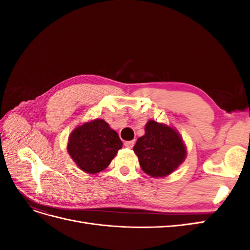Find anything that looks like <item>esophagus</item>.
I'll list each match as a JSON object with an SVG mask.
<instances>
[{
  "instance_id": "esophagus-1",
  "label": "esophagus",
  "mask_w": 250,
  "mask_h": 250,
  "mask_svg": "<svg viewBox=\"0 0 250 250\" xmlns=\"http://www.w3.org/2000/svg\"><path fill=\"white\" fill-rule=\"evenodd\" d=\"M124 145H125V147L131 149L134 146V141H127L124 143Z\"/></svg>"
}]
</instances>
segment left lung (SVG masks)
<instances>
[{
  "mask_svg": "<svg viewBox=\"0 0 250 250\" xmlns=\"http://www.w3.org/2000/svg\"><path fill=\"white\" fill-rule=\"evenodd\" d=\"M143 171L153 177L169 175L186 157V147L178 132L173 128L149 121L145 134L133 147Z\"/></svg>",
  "mask_w": 250,
  "mask_h": 250,
  "instance_id": "left-lung-1",
  "label": "left lung"
}]
</instances>
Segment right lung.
<instances>
[{"label": "right lung", "mask_w": 250, "mask_h": 250, "mask_svg": "<svg viewBox=\"0 0 250 250\" xmlns=\"http://www.w3.org/2000/svg\"><path fill=\"white\" fill-rule=\"evenodd\" d=\"M122 146L118 133L104 120L97 119L71 133L67 151L82 171L95 174L107 167Z\"/></svg>", "instance_id": "1"}]
</instances>
